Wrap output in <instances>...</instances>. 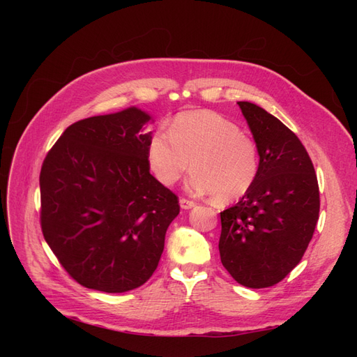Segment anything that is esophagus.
<instances>
[{"label": "esophagus", "instance_id": "obj_1", "mask_svg": "<svg viewBox=\"0 0 357 357\" xmlns=\"http://www.w3.org/2000/svg\"><path fill=\"white\" fill-rule=\"evenodd\" d=\"M195 202L193 201H190V199H186V198H180V207L183 208V210H189V208H192V207H195Z\"/></svg>", "mask_w": 357, "mask_h": 357}]
</instances>
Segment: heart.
Listing matches in <instances>:
<instances>
[{
  "mask_svg": "<svg viewBox=\"0 0 357 357\" xmlns=\"http://www.w3.org/2000/svg\"><path fill=\"white\" fill-rule=\"evenodd\" d=\"M147 160L164 186L176 185L192 165L189 188L197 193H210L222 204L243 198L261 169L255 139L211 110L178 113L171 121L168 134L156 131L150 137Z\"/></svg>",
  "mask_w": 357,
  "mask_h": 357,
  "instance_id": "1",
  "label": "heart"
}]
</instances>
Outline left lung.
<instances>
[{
    "label": "left lung",
    "instance_id": "1",
    "mask_svg": "<svg viewBox=\"0 0 357 357\" xmlns=\"http://www.w3.org/2000/svg\"><path fill=\"white\" fill-rule=\"evenodd\" d=\"M257 144L261 169L253 188L220 213L219 252L236 283L274 286L304 256L319 220L314 167L301 139L256 104L240 101Z\"/></svg>",
    "mask_w": 357,
    "mask_h": 357
}]
</instances>
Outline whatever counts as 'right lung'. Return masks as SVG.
<instances>
[{"mask_svg": "<svg viewBox=\"0 0 357 357\" xmlns=\"http://www.w3.org/2000/svg\"><path fill=\"white\" fill-rule=\"evenodd\" d=\"M146 112L70 125L43 162L41 231L79 284L123 294L152 277L178 198L150 174Z\"/></svg>", "mask_w": 357, "mask_h": 357, "instance_id": "add662e5", "label": "right lung"}]
</instances>
